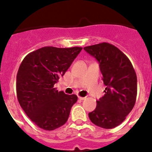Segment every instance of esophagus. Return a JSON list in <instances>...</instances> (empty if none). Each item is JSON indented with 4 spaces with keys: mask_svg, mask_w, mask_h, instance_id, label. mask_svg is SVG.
Wrapping results in <instances>:
<instances>
[{
    "mask_svg": "<svg viewBox=\"0 0 152 152\" xmlns=\"http://www.w3.org/2000/svg\"><path fill=\"white\" fill-rule=\"evenodd\" d=\"M78 97L80 100H84V99H86V97H81V96H78Z\"/></svg>",
    "mask_w": 152,
    "mask_h": 152,
    "instance_id": "1",
    "label": "esophagus"
}]
</instances>
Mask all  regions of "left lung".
<instances>
[{"label": "left lung", "mask_w": 152, "mask_h": 152, "mask_svg": "<svg viewBox=\"0 0 152 152\" xmlns=\"http://www.w3.org/2000/svg\"><path fill=\"white\" fill-rule=\"evenodd\" d=\"M99 63L105 94L96 101V107L88 114L96 126L112 129L125 120L136 102L137 78L128 57L117 47L101 43L83 48Z\"/></svg>", "instance_id": "left-lung-1"}]
</instances>
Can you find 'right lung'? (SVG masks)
Masks as SVG:
<instances>
[{
    "label": "right lung",
    "mask_w": 152,
    "mask_h": 152,
    "mask_svg": "<svg viewBox=\"0 0 152 152\" xmlns=\"http://www.w3.org/2000/svg\"><path fill=\"white\" fill-rule=\"evenodd\" d=\"M81 50V47H43L28 54L19 66L17 98L26 115L40 128L52 131L67 121L78 97L58 91L54 84Z\"/></svg>",
    "instance_id": "add662e5"
}]
</instances>
